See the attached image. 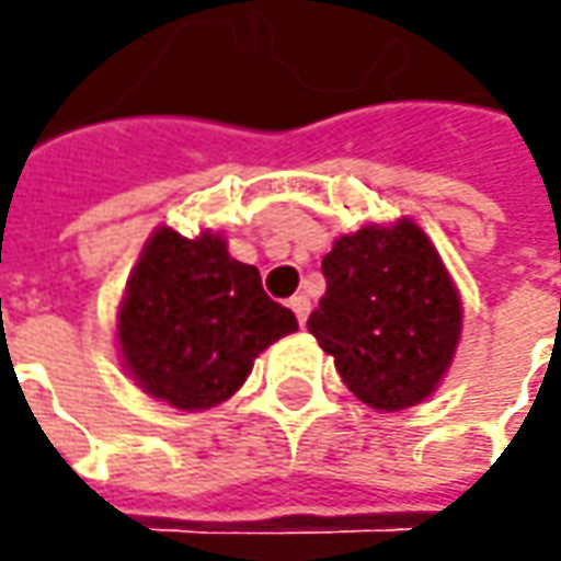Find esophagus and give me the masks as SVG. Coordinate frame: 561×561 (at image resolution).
I'll list each match as a JSON object with an SVG mask.
<instances>
[{
    "mask_svg": "<svg viewBox=\"0 0 561 561\" xmlns=\"http://www.w3.org/2000/svg\"><path fill=\"white\" fill-rule=\"evenodd\" d=\"M290 309L296 312V318H299V324H306L309 321V312H312V302H309V296H293L290 299Z\"/></svg>",
    "mask_w": 561,
    "mask_h": 561,
    "instance_id": "1",
    "label": "esophagus"
}]
</instances>
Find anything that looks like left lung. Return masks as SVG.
Returning <instances> with one entry per match:
<instances>
[{
    "label": "left lung",
    "mask_w": 561,
    "mask_h": 561,
    "mask_svg": "<svg viewBox=\"0 0 561 561\" xmlns=\"http://www.w3.org/2000/svg\"><path fill=\"white\" fill-rule=\"evenodd\" d=\"M328 290L309 318L343 383L397 412L434 393L449 368L462 302L419 225L362 227L324 255Z\"/></svg>",
    "instance_id": "8db88e82"
}]
</instances>
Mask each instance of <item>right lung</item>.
<instances>
[{"label":"right lung","instance_id":"1","mask_svg":"<svg viewBox=\"0 0 561 561\" xmlns=\"http://www.w3.org/2000/svg\"><path fill=\"white\" fill-rule=\"evenodd\" d=\"M296 328L221 237L186 240L171 227L146 243L118 314L127 371L149 397L186 412L225 402L252 358Z\"/></svg>","mask_w":561,"mask_h":561}]
</instances>
